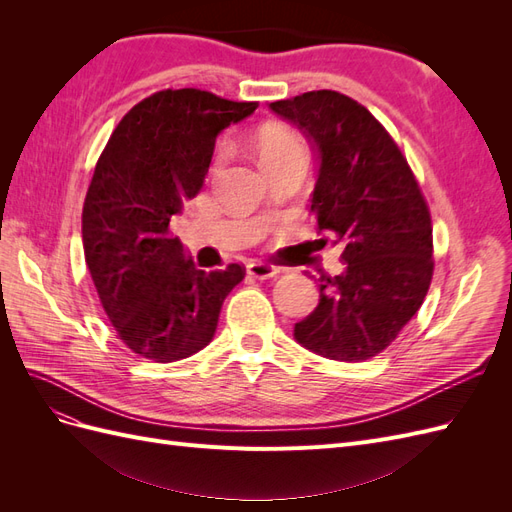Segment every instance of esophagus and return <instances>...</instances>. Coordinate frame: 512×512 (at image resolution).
Returning <instances> with one entry per match:
<instances>
[{"label":"esophagus","mask_w":512,"mask_h":512,"mask_svg":"<svg viewBox=\"0 0 512 512\" xmlns=\"http://www.w3.org/2000/svg\"><path fill=\"white\" fill-rule=\"evenodd\" d=\"M247 275H252L254 280H269V277L277 275V269L273 265H267V262L254 260L247 265Z\"/></svg>","instance_id":"obj_1"}]
</instances>
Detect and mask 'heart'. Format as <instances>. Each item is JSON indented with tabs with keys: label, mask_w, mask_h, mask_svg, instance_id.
Wrapping results in <instances>:
<instances>
[{
	"label": "heart",
	"mask_w": 512,
	"mask_h": 512,
	"mask_svg": "<svg viewBox=\"0 0 512 512\" xmlns=\"http://www.w3.org/2000/svg\"><path fill=\"white\" fill-rule=\"evenodd\" d=\"M224 156H226V151L220 149L218 162H215V164H222ZM258 156H260V164L267 168L275 162L305 156V145H303L301 138L288 128H269V130L260 134Z\"/></svg>",
	"instance_id": "b5f03b06"
}]
</instances>
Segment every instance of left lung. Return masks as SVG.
Returning <instances> with one entry per match:
<instances>
[{"instance_id":"obj_1","label":"left lung","mask_w":512,"mask_h":512,"mask_svg":"<svg viewBox=\"0 0 512 512\" xmlns=\"http://www.w3.org/2000/svg\"><path fill=\"white\" fill-rule=\"evenodd\" d=\"M312 147L309 200L344 271L322 277L320 301L294 339L331 361L361 363L389 348L423 305L433 275L431 218L393 138L363 104L331 89L269 104Z\"/></svg>"}]
</instances>
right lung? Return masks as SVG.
<instances>
[{"mask_svg":"<svg viewBox=\"0 0 512 512\" xmlns=\"http://www.w3.org/2000/svg\"><path fill=\"white\" fill-rule=\"evenodd\" d=\"M200 89H164L119 121L83 207L85 262L117 337L132 352L173 363L218 329L241 265L196 269L168 224L205 183L215 138L256 111Z\"/></svg>","mask_w":512,"mask_h":512,"instance_id":"right-lung-1","label":"right lung"}]
</instances>
